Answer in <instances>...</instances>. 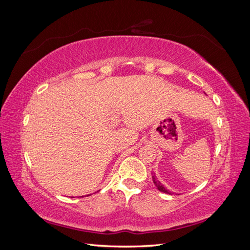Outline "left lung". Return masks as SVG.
<instances>
[{"label": "left lung", "mask_w": 250, "mask_h": 250, "mask_svg": "<svg viewBox=\"0 0 250 250\" xmlns=\"http://www.w3.org/2000/svg\"><path fill=\"white\" fill-rule=\"evenodd\" d=\"M152 180H153V184H154L155 187L157 188V190H160L161 192H164V193H166V194H170V195L174 194L173 192H170L169 190H167V188H166L164 187L163 184H161V181L157 179L156 175H155V174H154L153 172H152Z\"/></svg>", "instance_id": "8db88e82"}]
</instances>
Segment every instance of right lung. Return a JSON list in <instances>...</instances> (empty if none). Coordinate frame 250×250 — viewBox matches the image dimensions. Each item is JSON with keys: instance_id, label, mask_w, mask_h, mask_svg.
<instances>
[{"instance_id": "right-lung-1", "label": "right lung", "mask_w": 250, "mask_h": 250, "mask_svg": "<svg viewBox=\"0 0 250 250\" xmlns=\"http://www.w3.org/2000/svg\"><path fill=\"white\" fill-rule=\"evenodd\" d=\"M87 196H89V195H87ZM82 197H83V196H82Z\"/></svg>"}]
</instances>
